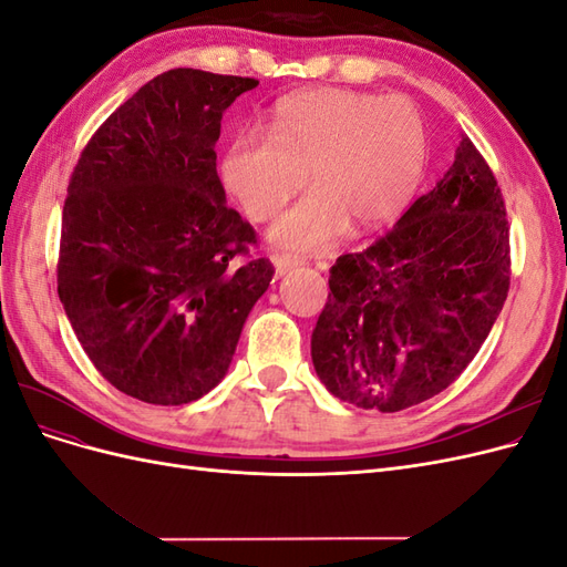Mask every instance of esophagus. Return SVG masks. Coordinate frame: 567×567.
<instances>
[{
  "mask_svg": "<svg viewBox=\"0 0 567 567\" xmlns=\"http://www.w3.org/2000/svg\"><path fill=\"white\" fill-rule=\"evenodd\" d=\"M300 262H302L300 257H296V255H288V252H284V255H271L274 271H277L279 277H284V274H288L290 269H296Z\"/></svg>",
  "mask_w": 567,
  "mask_h": 567,
  "instance_id": "34e87169",
  "label": "esophagus"
}]
</instances>
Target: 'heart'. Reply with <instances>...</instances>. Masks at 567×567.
<instances>
[{
    "label": "heart",
    "mask_w": 567,
    "mask_h": 567,
    "mask_svg": "<svg viewBox=\"0 0 567 567\" xmlns=\"http://www.w3.org/2000/svg\"><path fill=\"white\" fill-rule=\"evenodd\" d=\"M425 167V130L398 96L321 87L284 99L269 130L234 136L221 179L255 221L277 215L307 182L293 208L269 229L279 248L315 252L348 231L379 229L416 194Z\"/></svg>",
    "instance_id": "1"
}]
</instances>
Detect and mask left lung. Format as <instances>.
<instances>
[{"instance_id": "8db88e82", "label": "left lung", "mask_w": 567, "mask_h": 567, "mask_svg": "<svg viewBox=\"0 0 567 567\" xmlns=\"http://www.w3.org/2000/svg\"><path fill=\"white\" fill-rule=\"evenodd\" d=\"M511 284L508 221L468 136L431 192L362 252L340 255L312 331L333 398L383 414L450 388L499 317Z\"/></svg>"}]
</instances>
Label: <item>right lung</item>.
I'll list each match as a JSON object with an SVG mask.
<instances>
[{"mask_svg":"<svg viewBox=\"0 0 567 567\" xmlns=\"http://www.w3.org/2000/svg\"><path fill=\"white\" fill-rule=\"evenodd\" d=\"M252 78L175 68L84 146L61 221L59 298L96 371L134 400L177 406L225 379L269 260L234 269L255 231L217 177L221 113Z\"/></svg>","mask_w":567,"mask_h":567,"instance_id":"obj_1","label":"right lung"}]
</instances>
